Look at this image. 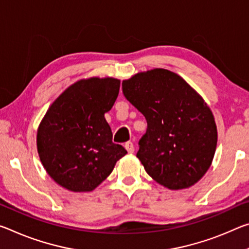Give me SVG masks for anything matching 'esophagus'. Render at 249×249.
Here are the masks:
<instances>
[{
  "label": "esophagus",
  "instance_id": "obj_1",
  "mask_svg": "<svg viewBox=\"0 0 249 249\" xmlns=\"http://www.w3.org/2000/svg\"><path fill=\"white\" fill-rule=\"evenodd\" d=\"M124 147L126 148V151H127L128 153H131V154L134 153V145L132 142H126Z\"/></svg>",
  "mask_w": 249,
  "mask_h": 249
}]
</instances>
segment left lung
Listing matches in <instances>:
<instances>
[{
    "label": "left lung",
    "instance_id": "1",
    "mask_svg": "<svg viewBox=\"0 0 249 249\" xmlns=\"http://www.w3.org/2000/svg\"><path fill=\"white\" fill-rule=\"evenodd\" d=\"M122 88L147 122L136 154L146 173L173 191L196 184L211 167L217 146L210 106L184 78L165 69L137 73Z\"/></svg>",
    "mask_w": 249,
    "mask_h": 249
}]
</instances>
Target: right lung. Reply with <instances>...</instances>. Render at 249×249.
Wrapping results in <instances>:
<instances>
[{"mask_svg":"<svg viewBox=\"0 0 249 249\" xmlns=\"http://www.w3.org/2000/svg\"><path fill=\"white\" fill-rule=\"evenodd\" d=\"M121 81L82 78L55 100L37 128L36 146L47 174L75 193L92 192L127 152L112 142L105 113L113 107Z\"/></svg>","mask_w":249,"mask_h":249,"instance_id":"obj_1","label":"right lung"}]
</instances>
